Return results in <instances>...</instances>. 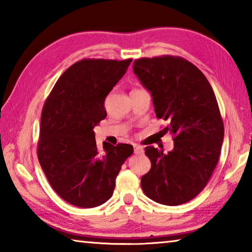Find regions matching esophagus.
Wrapping results in <instances>:
<instances>
[{"label":"esophagus","instance_id":"esophagus-1","mask_svg":"<svg viewBox=\"0 0 252 252\" xmlns=\"http://www.w3.org/2000/svg\"><path fill=\"white\" fill-rule=\"evenodd\" d=\"M133 148H134L135 155H142V153L144 152L143 148L141 146H139V144H133Z\"/></svg>","mask_w":252,"mask_h":252}]
</instances>
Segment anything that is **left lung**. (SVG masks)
I'll use <instances>...</instances> for the list:
<instances>
[{
	"instance_id": "left-lung-1",
	"label": "left lung",
	"mask_w": 252,
	"mask_h": 252,
	"mask_svg": "<svg viewBox=\"0 0 252 252\" xmlns=\"http://www.w3.org/2000/svg\"><path fill=\"white\" fill-rule=\"evenodd\" d=\"M133 72L150 92L158 119L173 136L168 153L147 147L151 169L141 178L147 197L165 206L186 203L201 192L218 163L223 122L215 92L197 66L179 57L135 60Z\"/></svg>"
}]
</instances>
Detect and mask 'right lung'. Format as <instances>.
<instances>
[{"label": "right lung", "mask_w": 252, "mask_h": 252, "mask_svg": "<svg viewBox=\"0 0 252 252\" xmlns=\"http://www.w3.org/2000/svg\"><path fill=\"white\" fill-rule=\"evenodd\" d=\"M132 60L84 59L57 81L41 116L37 158L55 192L80 208L101 206L112 197L131 144L96 146L93 129L106 117L104 100Z\"/></svg>", "instance_id": "1"}]
</instances>
